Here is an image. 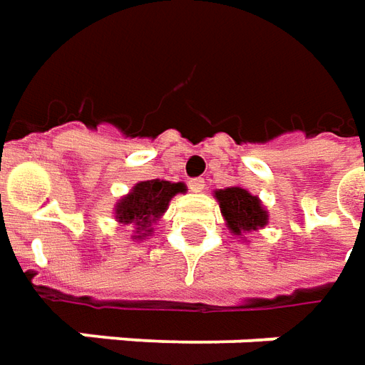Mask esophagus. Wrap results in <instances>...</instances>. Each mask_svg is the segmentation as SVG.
<instances>
[{
	"mask_svg": "<svg viewBox=\"0 0 365 365\" xmlns=\"http://www.w3.org/2000/svg\"><path fill=\"white\" fill-rule=\"evenodd\" d=\"M188 187H190V190H192V192H196V195H198V192H202L204 190L206 182H204V178H192V180L188 182Z\"/></svg>",
	"mask_w": 365,
	"mask_h": 365,
	"instance_id": "obj_1",
	"label": "esophagus"
}]
</instances>
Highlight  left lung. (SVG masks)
Instances as JSON below:
<instances>
[{
  "mask_svg": "<svg viewBox=\"0 0 365 365\" xmlns=\"http://www.w3.org/2000/svg\"><path fill=\"white\" fill-rule=\"evenodd\" d=\"M214 198L218 200L220 212L226 220V226L236 237L259 232L269 222V212L263 206L259 196L252 195L247 188H220V190H214Z\"/></svg>",
  "mask_w": 365,
  "mask_h": 365,
  "instance_id": "obj_1",
  "label": "left lung"
}]
</instances>
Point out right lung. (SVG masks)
I'll return each instance as SVG.
<instances>
[{
  "instance_id": "right-lung-1",
  "label": "right lung",
  "mask_w": 365,
  "mask_h": 365,
  "mask_svg": "<svg viewBox=\"0 0 365 365\" xmlns=\"http://www.w3.org/2000/svg\"><path fill=\"white\" fill-rule=\"evenodd\" d=\"M182 192H187L185 182H170L163 178L141 180L115 202L113 218L121 226L133 228L131 242H143L153 234V224L163 218L170 200Z\"/></svg>"
}]
</instances>
